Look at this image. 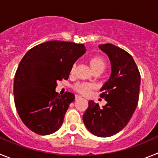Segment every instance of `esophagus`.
Here are the masks:
<instances>
[{
    "label": "esophagus",
    "mask_w": 158,
    "mask_h": 158,
    "mask_svg": "<svg viewBox=\"0 0 158 158\" xmlns=\"http://www.w3.org/2000/svg\"><path fill=\"white\" fill-rule=\"evenodd\" d=\"M81 98V96H79V95H76V100H78V99Z\"/></svg>",
    "instance_id": "esophagus-1"
}]
</instances>
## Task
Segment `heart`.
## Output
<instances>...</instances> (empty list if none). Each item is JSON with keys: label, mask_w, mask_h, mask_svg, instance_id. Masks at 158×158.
<instances>
[{"label": "heart", "mask_w": 158, "mask_h": 158, "mask_svg": "<svg viewBox=\"0 0 158 158\" xmlns=\"http://www.w3.org/2000/svg\"><path fill=\"white\" fill-rule=\"evenodd\" d=\"M90 65H91L92 68H93V71L98 70H104L106 67V62L104 58L100 56H93V58H91L90 59ZM75 68H76V65H73V66L71 67L70 73H74L75 72ZM75 89L77 92L81 93H83V94H86V93H89L90 92L92 89V85H89V84L85 83H78L75 85Z\"/></svg>", "instance_id": "b5f03b06"}]
</instances>
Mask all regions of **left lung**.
Masks as SVG:
<instances>
[{"instance_id": "obj_1", "label": "left lung", "mask_w": 158, "mask_h": 158, "mask_svg": "<svg viewBox=\"0 0 158 158\" xmlns=\"http://www.w3.org/2000/svg\"><path fill=\"white\" fill-rule=\"evenodd\" d=\"M99 48L108 56L111 65L109 80L100 89V97L107 104L100 107L89 100L83 121L92 134L105 138L122 131L132 117L139 102L141 76L126 51L110 43L99 45Z\"/></svg>"}]
</instances>
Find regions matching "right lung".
<instances>
[{"label": "right lung", "instance_id": "obj_1", "mask_svg": "<svg viewBox=\"0 0 158 158\" xmlns=\"http://www.w3.org/2000/svg\"><path fill=\"white\" fill-rule=\"evenodd\" d=\"M86 50L84 44L48 41L29 50L15 74L14 101L21 120L40 135L58 131L74 94L60 96L57 81L69 78L71 67Z\"/></svg>", "mask_w": 158, "mask_h": 158}]
</instances>
